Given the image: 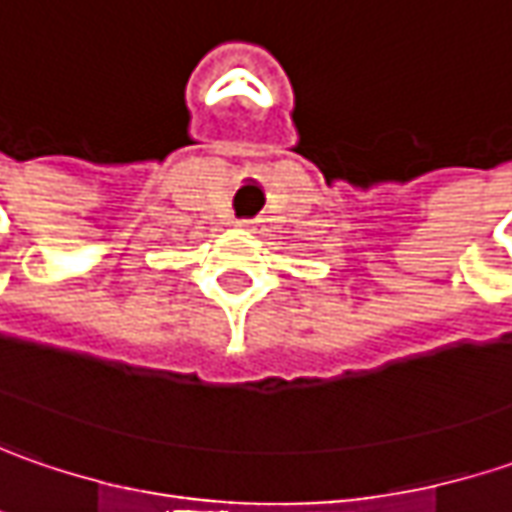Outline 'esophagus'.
<instances>
[{
    "label": "esophagus",
    "mask_w": 512,
    "mask_h": 512,
    "mask_svg": "<svg viewBox=\"0 0 512 512\" xmlns=\"http://www.w3.org/2000/svg\"><path fill=\"white\" fill-rule=\"evenodd\" d=\"M255 221H240V226H252Z\"/></svg>",
    "instance_id": "34e87169"
}]
</instances>
